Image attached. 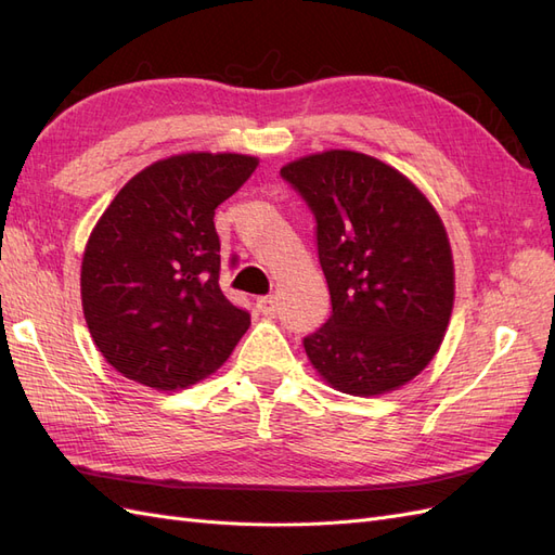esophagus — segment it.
<instances>
[{"label":"esophagus","instance_id":"obj_1","mask_svg":"<svg viewBox=\"0 0 555 555\" xmlns=\"http://www.w3.org/2000/svg\"><path fill=\"white\" fill-rule=\"evenodd\" d=\"M257 310L263 314V317H275L278 314V298L275 296H261L257 300Z\"/></svg>","mask_w":555,"mask_h":555}]
</instances>
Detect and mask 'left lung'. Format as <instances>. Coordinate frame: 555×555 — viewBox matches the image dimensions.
<instances>
[{
    "label": "left lung",
    "mask_w": 555,
    "mask_h": 555,
    "mask_svg": "<svg viewBox=\"0 0 555 555\" xmlns=\"http://www.w3.org/2000/svg\"><path fill=\"white\" fill-rule=\"evenodd\" d=\"M317 220L333 312L304 340L314 371L349 396H382L438 354L453 308V259L438 210L393 166L326 150L282 166Z\"/></svg>",
    "instance_id": "left-lung-1"
}]
</instances>
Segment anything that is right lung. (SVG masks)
<instances>
[{
  "label": "right lung",
  "instance_id": "1",
  "mask_svg": "<svg viewBox=\"0 0 555 555\" xmlns=\"http://www.w3.org/2000/svg\"><path fill=\"white\" fill-rule=\"evenodd\" d=\"M257 166L236 153L159 159L99 217L80 266L82 314L96 349L127 379L188 389L249 328V314L220 289L212 217Z\"/></svg>",
  "mask_w": 555,
  "mask_h": 555
}]
</instances>
